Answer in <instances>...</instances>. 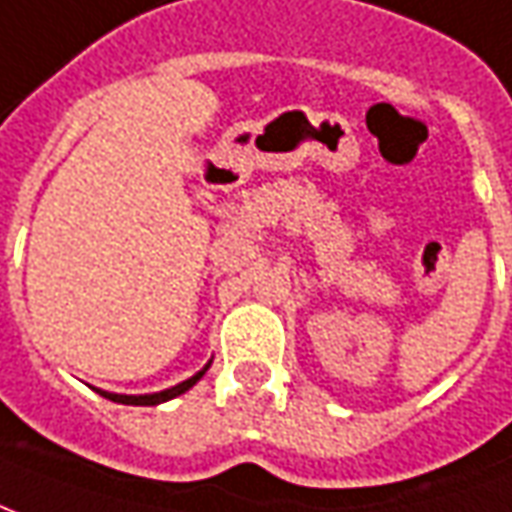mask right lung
<instances>
[{
	"label": "right lung",
	"instance_id": "right-lung-1",
	"mask_svg": "<svg viewBox=\"0 0 512 512\" xmlns=\"http://www.w3.org/2000/svg\"><path fill=\"white\" fill-rule=\"evenodd\" d=\"M209 370V365L200 370V373H195L192 379H186V382L175 384V387H169V390H161V393H153V396H116V393H102V390H97V393H102L105 398H111V401H119V404H139V407H153V404H161V401H169V398L181 396V393H186L192 384L203 376Z\"/></svg>",
	"mask_w": 512,
	"mask_h": 512
}]
</instances>
